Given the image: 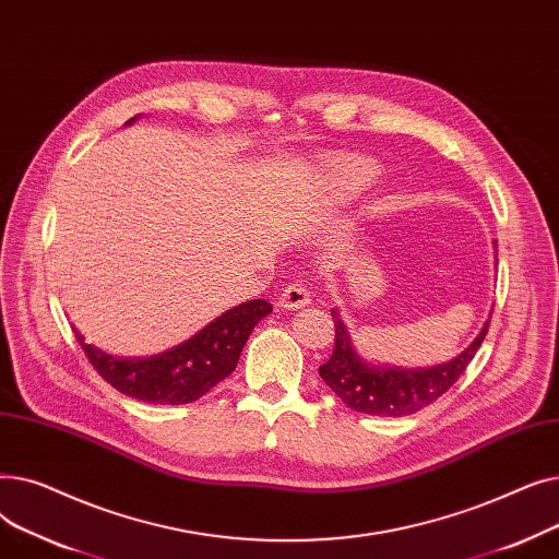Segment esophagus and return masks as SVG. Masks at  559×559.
<instances>
[{"label":"esophagus","instance_id":"34e87169","mask_svg":"<svg viewBox=\"0 0 559 559\" xmlns=\"http://www.w3.org/2000/svg\"><path fill=\"white\" fill-rule=\"evenodd\" d=\"M310 289L301 283V281H295L289 283L278 297V306L283 310H297V308H304L306 304H310Z\"/></svg>","mask_w":559,"mask_h":559}]
</instances>
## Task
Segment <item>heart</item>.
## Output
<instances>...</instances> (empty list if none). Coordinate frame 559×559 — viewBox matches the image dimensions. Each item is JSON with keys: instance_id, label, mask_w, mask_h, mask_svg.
<instances>
[{"instance_id": "obj_1", "label": "heart", "mask_w": 559, "mask_h": 559, "mask_svg": "<svg viewBox=\"0 0 559 559\" xmlns=\"http://www.w3.org/2000/svg\"><path fill=\"white\" fill-rule=\"evenodd\" d=\"M378 174V167L371 160L342 156L326 160V165L319 171V181L329 190V194L337 201H346L358 197L367 190Z\"/></svg>"}]
</instances>
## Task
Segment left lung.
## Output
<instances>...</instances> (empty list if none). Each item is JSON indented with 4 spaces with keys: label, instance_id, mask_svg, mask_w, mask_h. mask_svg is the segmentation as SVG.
I'll list each match as a JSON object with an SVG mask.
<instances>
[{
    "label": "left lung",
    "instance_id": "obj_1",
    "mask_svg": "<svg viewBox=\"0 0 559 559\" xmlns=\"http://www.w3.org/2000/svg\"><path fill=\"white\" fill-rule=\"evenodd\" d=\"M331 314L335 321V348L329 362L319 367V376L350 409L376 417H405L419 413L421 407L449 392L468 362L474 360L489 329L487 319L478 337L457 358L444 365L428 369H399L365 362L350 344V335L337 310H331Z\"/></svg>",
    "mask_w": 559,
    "mask_h": 559
}]
</instances>
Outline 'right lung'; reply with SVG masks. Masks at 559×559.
I'll return each mask as SVG.
<instances>
[{
  "mask_svg": "<svg viewBox=\"0 0 559 559\" xmlns=\"http://www.w3.org/2000/svg\"><path fill=\"white\" fill-rule=\"evenodd\" d=\"M131 122L135 117L127 124ZM270 312L272 304L264 299L240 304L188 342L154 358H117L87 344L76 329L74 335L87 360L117 392L146 403L183 405L201 399L233 373L253 326Z\"/></svg>",
  "mask_w": 559,
  "mask_h": 559,
  "instance_id": "obj_1",
  "label": "right lung"
}]
</instances>
